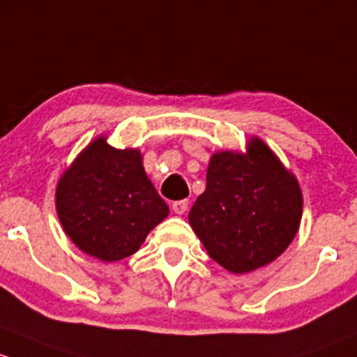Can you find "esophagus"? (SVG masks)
<instances>
[{
    "instance_id": "esophagus-1",
    "label": "esophagus",
    "mask_w": 357,
    "mask_h": 357,
    "mask_svg": "<svg viewBox=\"0 0 357 357\" xmlns=\"http://www.w3.org/2000/svg\"><path fill=\"white\" fill-rule=\"evenodd\" d=\"M187 208H189V201L187 199H182V201H175L174 204H172V209H174L177 215H183V213L187 211Z\"/></svg>"
}]
</instances>
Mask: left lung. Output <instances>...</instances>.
Listing matches in <instances>:
<instances>
[{"mask_svg":"<svg viewBox=\"0 0 357 357\" xmlns=\"http://www.w3.org/2000/svg\"><path fill=\"white\" fill-rule=\"evenodd\" d=\"M303 192L263 139L252 135L245 151L209 158L206 190L189 213V223L209 258L242 275L275 261L299 230Z\"/></svg>","mask_w":357,"mask_h":357,"instance_id":"1","label":"left lung"}]
</instances>
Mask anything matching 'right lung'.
I'll return each mask as SVG.
<instances>
[{"mask_svg": "<svg viewBox=\"0 0 357 357\" xmlns=\"http://www.w3.org/2000/svg\"><path fill=\"white\" fill-rule=\"evenodd\" d=\"M56 213L82 252L113 263L139 251L170 209L142 167L139 149H116L99 135L61 174Z\"/></svg>", "mask_w": 357, "mask_h": 357, "instance_id": "obj_1", "label": "right lung"}]
</instances>
